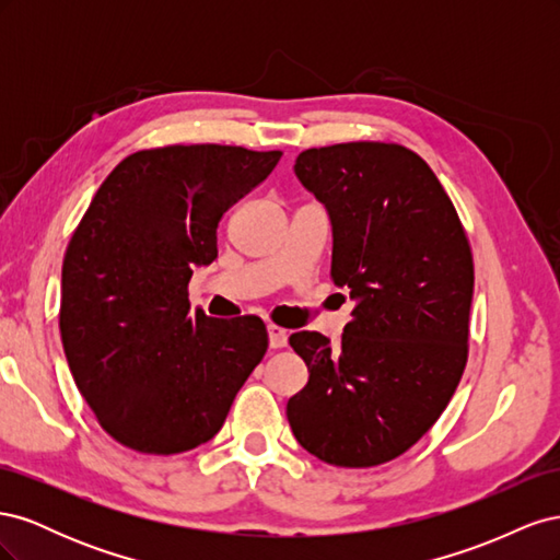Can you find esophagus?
<instances>
[{
	"instance_id": "esophagus-1",
	"label": "esophagus",
	"mask_w": 560,
	"mask_h": 560,
	"mask_svg": "<svg viewBox=\"0 0 560 560\" xmlns=\"http://www.w3.org/2000/svg\"><path fill=\"white\" fill-rule=\"evenodd\" d=\"M287 338H290V331L278 327V325H268V343L270 348H284L287 346Z\"/></svg>"
}]
</instances>
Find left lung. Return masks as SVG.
<instances>
[{
    "label": "left lung",
    "mask_w": 560,
    "mask_h": 560,
    "mask_svg": "<svg viewBox=\"0 0 560 560\" xmlns=\"http://www.w3.org/2000/svg\"><path fill=\"white\" fill-rule=\"evenodd\" d=\"M294 171L329 210L331 280L358 306L334 346L290 336L311 378L287 420L322 463L376 467L434 425L463 378L471 247L442 182L401 144L313 147Z\"/></svg>",
    "instance_id": "obj_1"
}]
</instances>
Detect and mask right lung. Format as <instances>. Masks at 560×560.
Wrapping results in <instances>:
<instances>
[{
    "mask_svg": "<svg viewBox=\"0 0 560 560\" xmlns=\"http://www.w3.org/2000/svg\"><path fill=\"white\" fill-rule=\"evenodd\" d=\"M282 151L167 144L118 163L62 261L60 338L100 428L149 455L191 451L222 430L268 348L254 315L191 311L194 266L217 259L224 212Z\"/></svg>",
    "mask_w": 560,
    "mask_h": 560,
    "instance_id": "obj_1",
    "label": "right lung"
}]
</instances>
